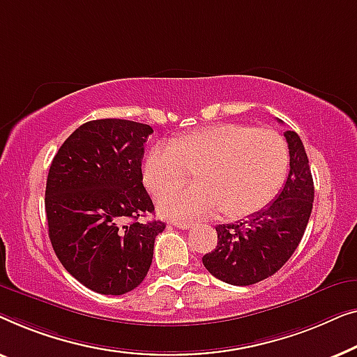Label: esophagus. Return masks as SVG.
I'll return each instance as SVG.
<instances>
[{"label":"esophagus","instance_id":"obj_1","mask_svg":"<svg viewBox=\"0 0 357 357\" xmlns=\"http://www.w3.org/2000/svg\"><path fill=\"white\" fill-rule=\"evenodd\" d=\"M173 225L181 229H189L190 227H192V222H178L176 220V222H173Z\"/></svg>","mask_w":357,"mask_h":357}]
</instances>
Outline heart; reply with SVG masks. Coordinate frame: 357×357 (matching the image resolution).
Wrapping results in <instances>:
<instances>
[{
  "label": "heart",
  "mask_w": 357,
  "mask_h": 357,
  "mask_svg": "<svg viewBox=\"0 0 357 357\" xmlns=\"http://www.w3.org/2000/svg\"><path fill=\"white\" fill-rule=\"evenodd\" d=\"M288 165V145L273 129L217 124L153 145L142 178L157 195L184 184L195 169L199 184L160 195V212L192 218L222 210L228 218H244L277 197Z\"/></svg>",
  "instance_id": "1"
}]
</instances>
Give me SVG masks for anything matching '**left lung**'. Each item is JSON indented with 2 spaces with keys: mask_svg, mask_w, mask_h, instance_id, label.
<instances>
[{
  "mask_svg": "<svg viewBox=\"0 0 357 357\" xmlns=\"http://www.w3.org/2000/svg\"><path fill=\"white\" fill-rule=\"evenodd\" d=\"M284 137L289 173L277 199L245 222L218 225L217 249L202 257L204 267L225 283L249 286L272 277L303 239L312 212L314 181L303 140L294 130H286Z\"/></svg>",
  "mask_w": 357,
  "mask_h": 357,
  "instance_id": "8db88e82",
  "label": "left lung"
}]
</instances>
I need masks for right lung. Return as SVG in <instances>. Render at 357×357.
Returning <instances> with one entry per match:
<instances>
[{
	"label": "right lung",
	"instance_id": "1",
	"mask_svg": "<svg viewBox=\"0 0 357 357\" xmlns=\"http://www.w3.org/2000/svg\"><path fill=\"white\" fill-rule=\"evenodd\" d=\"M149 124L95 119L79 126L54 155L45 210L63 267L92 291L119 296L142 283L163 222L142 184Z\"/></svg>",
	"mask_w": 357,
	"mask_h": 357
}]
</instances>
